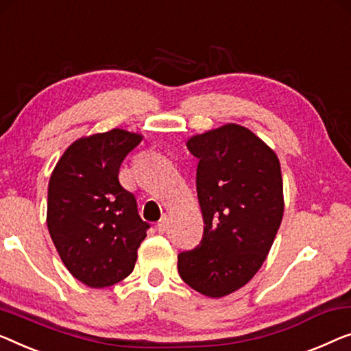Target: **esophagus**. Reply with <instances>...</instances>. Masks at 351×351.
Instances as JSON below:
<instances>
[{"mask_svg":"<svg viewBox=\"0 0 351 351\" xmlns=\"http://www.w3.org/2000/svg\"><path fill=\"white\" fill-rule=\"evenodd\" d=\"M167 225H169V218H167V215H163L161 217V220L158 221V225H156V230L163 234V232H166V230H167Z\"/></svg>","mask_w":351,"mask_h":351,"instance_id":"34e87169","label":"esophagus"}]
</instances>
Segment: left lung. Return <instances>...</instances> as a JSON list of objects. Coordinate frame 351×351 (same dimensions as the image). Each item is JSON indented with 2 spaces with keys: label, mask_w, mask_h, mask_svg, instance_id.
I'll list each match as a JSON object with an SVG mask.
<instances>
[{
  "label": "left lung",
  "mask_w": 351,
  "mask_h": 351,
  "mask_svg": "<svg viewBox=\"0 0 351 351\" xmlns=\"http://www.w3.org/2000/svg\"><path fill=\"white\" fill-rule=\"evenodd\" d=\"M199 160L196 190L204 232L199 245L179 253L186 285L223 298L260 271L283 217L280 161L241 125L228 123L186 142Z\"/></svg>",
  "instance_id": "8db88e82"
}]
</instances>
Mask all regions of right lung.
<instances>
[{
  "mask_svg": "<svg viewBox=\"0 0 351 351\" xmlns=\"http://www.w3.org/2000/svg\"><path fill=\"white\" fill-rule=\"evenodd\" d=\"M141 134L115 128L73 142L50 176L47 228L60 258L91 288L110 287L133 272L150 225L119 182L125 156Z\"/></svg>",
  "mask_w": 351,
  "mask_h": 351,
  "instance_id": "1",
  "label": "right lung"
}]
</instances>
